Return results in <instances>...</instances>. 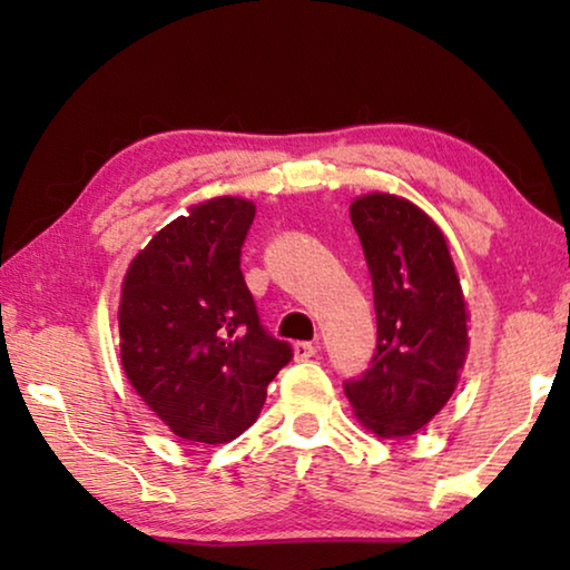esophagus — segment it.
I'll use <instances>...</instances> for the list:
<instances>
[{
  "mask_svg": "<svg viewBox=\"0 0 570 570\" xmlns=\"http://www.w3.org/2000/svg\"><path fill=\"white\" fill-rule=\"evenodd\" d=\"M316 350H320V346L312 344V342H296L294 344V356H296V360H308V356L316 354Z\"/></svg>",
  "mask_w": 570,
  "mask_h": 570,
  "instance_id": "esophagus-1",
  "label": "esophagus"
}]
</instances>
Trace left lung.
Returning <instances> with one entry per match:
<instances>
[{
  "label": "left lung",
  "mask_w": 570,
  "mask_h": 570,
  "mask_svg": "<svg viewBox=\"0 0 570 570\" xmlns=\"http://www.w3.org/2000/svg\"><path fill=\"white\" fill-rule=\"evenodd\" d=\"M372 274L377 354L346 397L364 430L410 438L458 390L470 350V312L442 228L412 200L364 193L350 206Z\"/></svg>",
  "instance_id": "8db88e82"
}]
</instances>
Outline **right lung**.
Listing matches in <instances>:
<instances>
[{
    "label": "right lung",
    "mask_w": 570,
    "mask_h": 570,
    "mask_svg": "<svg viewBox=\"0 0 570 570\" xmlns=\"http://www.w3.org/2000/svg\"><path fill=\"white\" fill-rule=\"evenodd\" d=\"M256 204L216 196L148 240L125 272L120 364L132 390L188 442L224 445L258 420L266 387L292 360L268 336L240 274Z\"/></svg>",
    "instance_id": "obj_1"
}]
</instances>
